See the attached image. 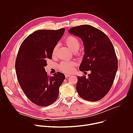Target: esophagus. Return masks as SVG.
<instances>
[{
  "label": "esophagus",
  "mask_w": 133,
  "mask_h": 133,
  "mask_svg": "<svg viewBox=\"0 0 133 133\" xmlns=\"http://www.w3.org/2000/svg\"><path fill=\"white\" fill-rule=\"evenodd\" d=\"M70 75H69V74H65V77H66V78H68V77H69V76H70Z\"/></svg>",
  "instance_id": "34e87169"
}]
</instances>
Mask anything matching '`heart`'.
Returning <instances> with one entry per match:
<instances>
[{
    "label": "heart",
    "mask_w": 133,
    "mask_h": 133,
    "mask_svg": "<svg viewBox=\"0 0 133 133\" xmlns=\"http://www.w3.org/2000/svg\"><path fill=\"white\" fill-rule=\"evenodd\" d=\"M65 43L68 46V47L72 51H77L81 46V43L79 39L76 37L74 36H69L65 39ZM58 48V45L57 44L55 46L52 51V55L55 56L56 55ZM75 66V63L71 61H63L61 62L58 67L59 69L65 72H71Z\"/></svg>",
    "instance_id": "b5f03b06"
}]
</instances>
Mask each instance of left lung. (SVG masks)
<instances>
[{
    "label": "left lung",
    "instance_id": "1",
    "mask_svg": "<svg viewBox=\"0 0 133 133\" xmlns=\"http://www.w3.org/2000/svg\"><path fill=\"white\" fill-rule=\"evenodd\" d=\"M68 32L80 37L84 43L85 55L79 70H90L87 77L77 76V91L86 101H99L110 90L118 69L112 44L104 32L89 25L72 27Z\"/></svg>",
    "mask_w": 133,
    "mask_h": 133
}]
</instances>
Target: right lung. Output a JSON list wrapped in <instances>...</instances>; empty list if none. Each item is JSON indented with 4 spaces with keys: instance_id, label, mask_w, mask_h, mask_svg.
<instances>
[{
    "instance_id": "obj_1",
    "label": "right lung",
    "mask_w": 133,
    "mask_h": 133,
    "mask_svg": "<svg viewBox=\"0 0 133 133\" xmlns=\"http://www.w3.org/2000/svg\"><path fill=\"white\" fill-rule=\"evenodd\" d=\"M65 29H42L29 35L22 43L15 62V69L23 92L35 105L45 107L54 103L65 76L57 72L49 76L45 71L47 60L62 37Z\"/></svg>"
}]
</instances>
